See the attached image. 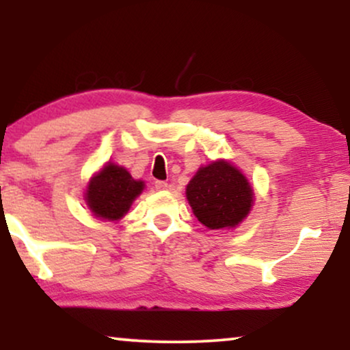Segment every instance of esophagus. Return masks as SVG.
Wrapping results in <instances>:
<instances>
[{"instance_id":"esophagus-1","label":"esophagus","mask_w":350,"mask_h":350,"mask_svg":"<svg viewBox=\"0 0 350 350\" xmlns=\"http://www.w3.org/2000/svg\"><path fill=\"white\" fill-rule=\"evenodd\" d=\"M154 186H156L157 191H165L167 188H169V185H167L165 181H156Z\"/></svg>"}]
</instances>
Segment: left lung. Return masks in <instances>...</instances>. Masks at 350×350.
Instances as JSON below:
<instances>
[{"mask_svg":"<svg viewBox=\"0 0 350 350\" xmlns=\"http://www.w3.org/2000/svg\"><path fill=\"white\" fill-rule=\"evenodd\" d=\"M186 199L205 228L231 229L248 217L255 191L236 165L218 159L199 167L186 186Z\"/></svg>","mask_w":350,"mask_h":350,"instance_id":"1","label":"left lung"}]
</instances>
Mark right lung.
<instances>
[{"label":"right lung","instance_id":"right-lung-1","mask_svg":"<svg viewBox=\"0 0 350 350\" xmlns=\"http://www.w3.org/2000/svg\"><path fill=\"white\" fill-rule=\"evenodd\" d=\"M143 189L145 181L132 178L124 167L107 162L97 174L90 176L84 198L94 217L105 221H119L126 217Z\"/></svg>","mask_w":350,"mask_h":350}]
</instances>
